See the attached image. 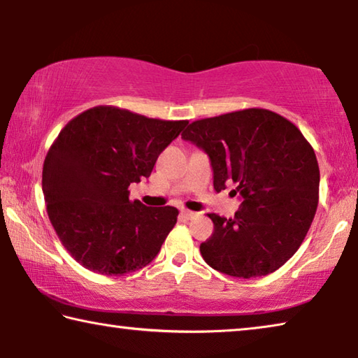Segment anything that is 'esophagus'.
Segmentation results:
<instances>
[{
  "label": "esophagus",
  "mask_w": 358,
  "mask_h": 358,
  "mask_svg": "<svg viewBox=\"0 0 358 358\" xmlns=\"http://www.w3.org/2000/svg\"><path fill=\"white\" fill-rule=\"evenodd\" d=\"M181 215H183L186 220H192V217L197 216V213H194V211H189V210H183L181 211Z\"/></svg>",
  "instance_id": "34e87169"
}]
</instances>
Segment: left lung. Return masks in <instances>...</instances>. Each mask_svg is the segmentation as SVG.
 <instances>
[{"mask_svg":"<svg viewBox=\"0 0 358 358\" xmlns=\"http://www.w3.org/2000/svg\"><path fill=\"white\" fill-rule=\"evenodd\" d=\"M181 137L210 156L216 192L234 183L243 199L229 220L208 213L215 230L201 245L205 262L246 280L273 273L316 215L320 173L311 143L287 118L256 107L192 121Z\"/></svg>","mask_w":358,"mask_h":358,"instance_id":"1","label":"left lung"}]
</instances>
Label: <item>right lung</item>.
<instances>
[{"label": "right lung", "mask_w": 358, "mask_h": 358, "mask_svg": "<svg viewBox=\"0 0 358 358\" xmlns=\"http://www.w3.org/2000/svg\"><path fill=\"white\" fill-rule=\"evenodd\" d=\"M186 124L98 106L59 132L42 167V192L59 241L85 268L121 276L159 252L178 210L145 207L128 187L150 177Z\"/></svg>", "instance_id": "add662e5"}]
</instances>
